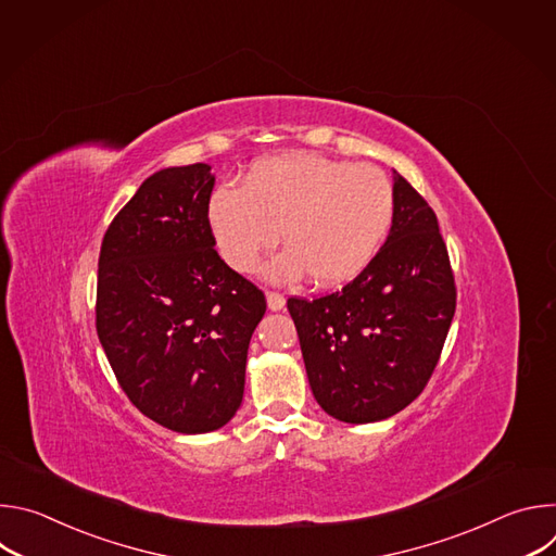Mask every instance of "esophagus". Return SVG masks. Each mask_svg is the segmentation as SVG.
<instances>
[{
    "label": "esophagus",
    "instance_id": "obj_1",
    "mask_svg": "<svg viewBox=\"0 0 556 556\" xmlns=\"http://www.w3.org/2000/svg\"><path fill=\"white\" fill-rule=\"evenodd\" d=\"M266 301H268V307H270L273 312H277V309H281V307L286 305V296H283L281 292H275V290L266 292Z\"/></svg>",
    "mask_w": 556,
    "mask_h": 556
}]
</instances>
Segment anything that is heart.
Wrapping results in <instances>:
<instances>
[{
  "mask_svg": "<svg viewBox=\"0 0 556 556\" xmlns=\"http://www.w3.org/2000/svg\"><path fill=\"white\" fill-rule=\"evenodd\" d=\"M393 206V187L380 169L294 151L257 161L242 189H215L206 217L232 270H255L281 230L288 251L268 266V277L288 281L309 273L316 286L334 288L376 257Z\"/></svg>",
  "mask_w": 556,
  "mask_h": 556,
  "instance_id": "obj_1",
  "label": "heart"
}]
</instances>
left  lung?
Instances as JSON below:
<instances>
[{"label": "left lung", "instance_id": "left-lung-1", "mask_svg": "<svg viewBox=\"0 0 556 556\" xmlns=\"http://www.w3.org/2000/svg\"><path fill=\"white\" fill-rule=\"evenodd\" d=\"M387 242L343 290L288 299L316 403L341 422L391 418L427 387L455 314V279L438 217L393 178Z\"/></svg>", "mask_w": 556, "mask_h": 556}]
</instances>
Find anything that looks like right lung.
<instances>
[{
  "instance_id": "add662e5",
  "label": "right lung",
  "mask_w": 556,
  "mask_h": 556,
  "mask_svg": "<svg viewBox=\"0 0 556 556\" xmlns=\"http://www.w3.org/2000/svg\"><path fill=\"white\" fill-rule=\"evenodd\" d=\"M204 163L149 176L105 230L97 332L131 405L178 433L224 427L242 405L264 292L213 249Z\"/></svg>"
}]
</instances>
